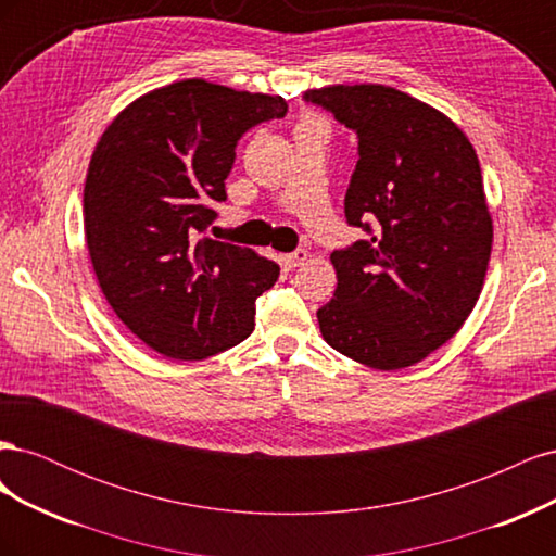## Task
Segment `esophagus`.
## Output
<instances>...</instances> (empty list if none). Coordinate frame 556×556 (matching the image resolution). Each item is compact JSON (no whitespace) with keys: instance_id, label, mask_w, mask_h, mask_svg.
Segmentation results:
<instances>
[{"instance_id":"1","label":"esophagus","mask_w":556,"mask_h":556,"mask_svg":"<svg viewBox=\"0 0 556 556\" xmlns=\"http://www.w3.org/2000/svg\"><path fill=\"white\" fill-rule=\"evenodd\" d=\"M308 262V252L306 250H296V252H290V255H282V264L288 268H296L301 264Z\"/></svg>"}]
</instances>
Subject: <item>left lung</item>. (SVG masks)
<instances>
[{"label": "left lung", "instance_id": "1", "mask_svg": "<svg viewBox=\"0 0 556 556\" xmlns=\"http://www.w3.org/2000/svg\"><path fill=\"white\" fill-rule=\"evenodd\" d=\"M306 99L357 131L345 217L371 233L331 252L339 282L319 331L368 368L413 366L462 329L482 292L494 223L476 148L445 113L390 86L339 83Z\"/></svg>", "mask_w": 556, "mask_h": 556}]
</instances>
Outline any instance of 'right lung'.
I'll list each match as a JSON object with an SVG mask.
<instances>
[{"label": "right lung", "mask_w": 556, "mask_h": 556, "mask_svg": "<svg viewBox=\"0 0 556 556\" xmlns=\"http://www.w3.org/2000/svg\"><path fill=\"white\" fill-rule=\"evenodd\" d=\"M285 113L278 94L185 78L134 99L99 137L83 190L90 262L113 313L160 355L206 359L255 329L280 266L197 237L227 199L239 139Z\"/></svg>", "instance_id": "right-lung-1"}]
</instances>
